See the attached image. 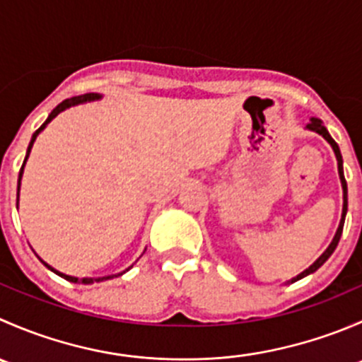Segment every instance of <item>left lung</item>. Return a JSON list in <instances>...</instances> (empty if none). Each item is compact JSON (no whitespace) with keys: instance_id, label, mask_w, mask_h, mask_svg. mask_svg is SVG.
Returning <instances> with one entry per match:
<instances>
[{"instance_id":"8db88e82","label":"left lung","mask_w":362,"mask_h":362,"mask_svg":"<svg viewBox=\"0 0 362 362\" xmlns=\"http://www.w3.org/2000/svg\"><path fill=\"white\" fill-rule=\"evenodd\" d=\"M308 129L317 131V133H319V134H322V136L326 138V140L329 141V144H331V147H333L334 154H337V159H338V173H339V180H341V187H343V211H341V221H339L338 231H337V235H334V238H333V242H331V245L327 247L326 252H324V254L320 255V257L317 259V261L313 262V264L310 266L308 269H305V272H303V273H299V275L296 276V279L291 280V282H296V280H299V279H303V276L310 275V273L317 272V269H319L320 266H322L324 262H326L327 259H329V255L333 254L334 249H337V245H338L339 238H341L343 224H345V215H346V182H345V177H343V160H341V154H339L338 144H337V141L333 140V138H331V134L327 133V129H326V127H324V124L320 122L319 119H312V120H310V122H308Z\"/></svg>"}]
</instances>
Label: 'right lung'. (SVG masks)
<instances>
[{"label": "right lung", "mask_w": 362, "mask_h": 362, "mask_svg": "<svg viewBox=\"0 0 362 362\" xmlns=\"http://www.w3.org/2000/svg\"><path fill=\"white\" fill-rule=\"evenodd\" d=\"M98 94H94V93H90V94H83V96H76V98H71V100H64L63 103H59L57 105L56 108H54L52 110V113H50L49 115V119L45 120V122L42 124V126L38 127V129L35 131V134H33V138H31V144H29V147H28V156H29V152H31V147H33V144H35V140H36V136H38V133L40 131L43 129V127L47 126V124L50 122V120L54 119V117L57 115V113L59 112H63V110H66V108H69V107H73V105H76V103H83V101H93V100H98ZM28 156H25V159H28ZM25 159H24V164H25ZM24 164H23V168H21V173H19V185H21V177H23V170H24ZM43 264L47 266V268L49 269H52L54 273H56V275H59V276H63L64 280H69V282H73V284H76V282H82V284H94V282H103V280H108V279H112V276H100V279H75V276H69V275H63V273H59V272H56V269L54 268H50L49 264H47V262H43ZM120 275H122V273H120Z\"/></svg>", "instance_id": "1"}]
</instances>
